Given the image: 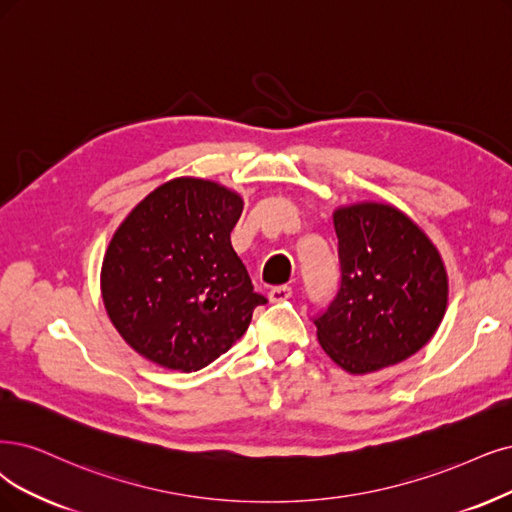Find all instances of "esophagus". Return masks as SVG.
<instances>
[{
  "label": "esophagus",
  "instance_id": "34e87169",
  "mask_svg": "<svg viewBox=\"0 0 512 512\" xmlns=\"http://www.w3.org/2000/svg\"><path fill=\"white\" fill-rule=\"evenodd\" d=\"M293 295V289L289 287V285H280V287H274V289H270V293H268V297H270V301H285V299H289Z\"/></svg>",
  "mask_w": 512,
  "mask_h": 512
}]
</instances>
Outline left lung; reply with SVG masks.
Instances as JSON below:
<instances>
[{"instance_id":"1","label":"left lung","mask_w":512,"mask_h":512,"mask_svg":"<svg viewBox=\"0 0 512 512\" xmlns=\"http://www.w3.org/2000/svg\"><path fill=\"white\" fill-rule=\"evenodd\" d=\"M333 227L342 285L314 320L318 344L352 375L407 361L430 342L447 310L439 249L386 202L337 206Z\"/></svg>"}]
</instances>
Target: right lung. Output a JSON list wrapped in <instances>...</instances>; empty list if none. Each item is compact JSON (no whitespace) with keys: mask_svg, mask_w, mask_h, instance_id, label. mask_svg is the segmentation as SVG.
Returning a JSON list of instances; mask_svg holds the SVG:
<instances>
[{"mask_svg":"<svg viewBox=\"0 0 512 512\" xmlns=\"http://www.w3.org/2000/svg\"><path fill=\"white\" fill-rule=\"evenodd\" d=\"M244 200L234 189L177 177L149 192L113 232L101 266L111 325L147 361L198 371L230 350L266 297L230 234Z\"/></svg>","mask_w":512,"mask_h":512,"instance_id":"obj_1","label":"right lung"}]
</instances>
